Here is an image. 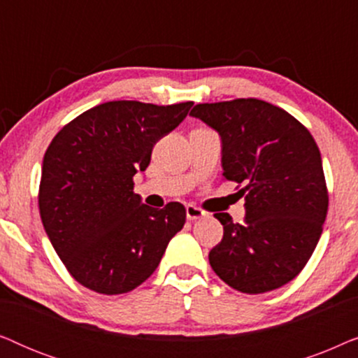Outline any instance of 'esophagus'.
I'll use <instances>...</instances> for the list:
<instances>
[{"mask_svg":"<svg viewBox=\"0 0 358 358\" xmlns=\"http://www.w3.org/2000/svg\"><path fill=\"white\" fill-rule=\"evenodd\" d=\"M185 215H187V220L194 222V220L205 217L207 213H205L203 210H200L199 207H195V205H187V207H185Z\"/></svg>","mask_w":358,"mask_h":358,"instance_id":"obj_1","label":"esophagus"}]
</instances>
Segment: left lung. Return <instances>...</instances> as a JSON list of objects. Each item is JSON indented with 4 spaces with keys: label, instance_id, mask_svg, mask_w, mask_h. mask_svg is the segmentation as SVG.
I'll use <instances>...</instances> for the list:
<instances>
[{
    "label": "left lung",
    "instance_id": "1",
    "mask_svg": "<svg viewBox=\"0 0 358 358\" xmlns=\"http://www.w3.org/2000/svg\"><path fill=\"white\" fill-rule=\"evenodd\" d=\"M190 115L222 140L224 179L246 184V217L215 213L223 239L210 266L234 290L257 295L293 280L310 261L327 213L321 153L310 131L261 99L197 104Z\"/></svg>",
    "mask_w": 358,
    "mask_h": 358
}]
</instances>
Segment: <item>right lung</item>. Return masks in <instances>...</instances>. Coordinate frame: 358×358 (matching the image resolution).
Wrapping results in <instances>:
<instances>
[{
  "mask_svg": "<svg viewBox=\"0 0 358 358\" xmlns=\"http://www.w3.org/2000/svg\"><path fill=\"white\" fill-rule=\"evenodd\" d=\"M194 102L110 101L63 127L45 151L38 208L58 257L76 282L104 295L141 285L185 223L182 203L151 208L134 194L156 141Z\"/></svg>",
  "mask_w": 358,
  "mask_h": 358,
  "instance_id": "add662e5",
  "label": "right lung"
}]
</instances>
